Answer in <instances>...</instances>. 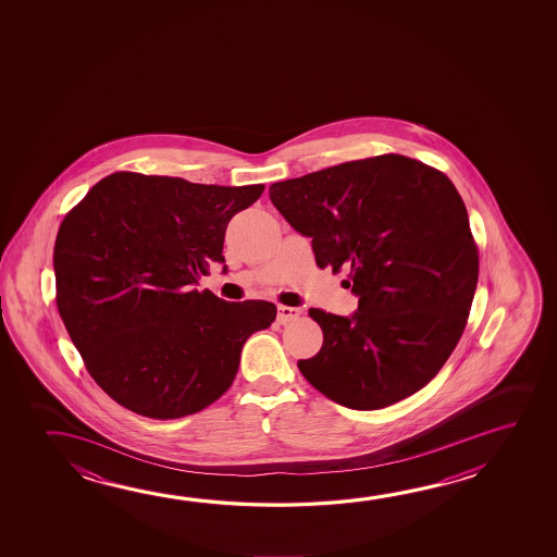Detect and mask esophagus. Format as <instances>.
Instances as JSON below:
<instances>
[{"label":"esophagus","mask_w":557,"mask_h":557,"mask_svg":"<svg viewBox=\"0 0 557 557\" xmlns=\"http://www.w3.org/2000/svg\"><path fill=\"white\" fill-rule=\"evenodd\" d=\"M299 317H301V310L295 309V307H285V305L277 307V322L280 324H289Z\"/></svg>","instance_id":"34e87169"}]
</instances>
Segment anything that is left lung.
<instances>
[{
  "mask_svg": "<svg viewBox=\"0 0 557 557\" xmlns=\"http://www.w3.org/2000/svg\"><path fill=\"white\" fill-rule=\"evenodd\" d=\"M270 200L320 268L349 270L351 317L310 309L324 334L302 376L351 410H381L418 393L465 332L478 248L455 184L428 164L379 156L270 186Z\"/></svg>",
  "mask_w": 557,
  "mask_h": 557,
  "instance_id": "8db88e82",
  "label": "left lung"
}]
</instances>
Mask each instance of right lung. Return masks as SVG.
<instances>
[{
  "label": "right lung",
  "mask_w": 557,
  "mask_h": 557,
  "mask_svg": "<svg viewBox=\"0 0 557 557\" xmlns=\"http://www.w3.org/2000/svg\"><path fill=\"white\" fill-rule=\"evenodd\" d=\"M262 191L264 184L114 173L65 215L55 302L87 371L120 406L176 420L227 393L245 342L277 309L223 301L194 285L210 262H225L228 221Z\"/></svg>",
  "instance_id": "1"
}]
</instances>
